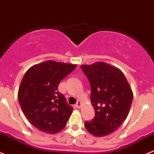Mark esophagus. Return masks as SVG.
<instances>
[{"label": "esophagus", "instance_id": "obj_1", "mask_svg": "<svg viewBox=\"0 0 154 154\" xmlns=\"http://www.w3.org/2000/svg\"><path fill=\"white\" fill-rule=\"evenodd\" d=\"M80 106H81V102L77 101V103H76V105H75V107L77 108H80Z\"/></svg>", "mask_w": 154, "mask_h": 154}]
</instances>
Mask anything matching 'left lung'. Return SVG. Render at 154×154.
Instances as JSON below:
<instances>
[{"instance_id":"1","label":"left lung","mask_w":154,"mask_h":154,"mask_svg":"<svg viewBox=\"0 0 154 154\" xmlns=\"http://www.w3.org/2000/svg\"><path fill=\"white\" fill-rule=\"evenodd\" d=\"M91 86V103L95 116L85 127L95 137L117 130L128 115L133 92L123 73L103 62L80 66Z\"/></svg>"}]
</instances>
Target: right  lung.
Instances as JSON below:
<instances>
[{
  "label": "right lung",
  "mask_w": 154,
  "mask_h": 154,
  "mask_svg": "<svg viewBox=\"0 0 154 154\" xmlns=\"http://www.w3.org/2000/svg\"><path fill=\"white\" fill-rule=\"evenodd\" d=\"M76 66L48 60L26 72L18 90L19 103L27 119L38 130L56 134L66 126L73 108L58 91V85Z\"/></svg>",
  "instance_id": "right-lung-1"
}]
</instances>
